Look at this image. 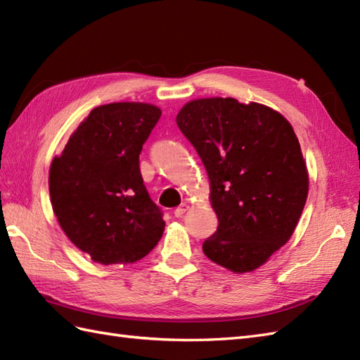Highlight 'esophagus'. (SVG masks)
Wrapping results in <instances>:
<instances>
[{"instance_id": "34e87169", "label": "esophagus", "mask_w": 360, "mask_h": 360, "mask_svg": "<svg viewBox=\"0 0 360 360\" xmlns=\"http://www.w3.org/2000/svg\"><path fill=\"white\" fill-rule=\"evenodd\" d=\"M188 204H181L176 210H174V216H176V218H182L184 216V213H186L187 210H188Z\"/></svg>"}]
</instances>
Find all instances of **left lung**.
Returning a JSON list of instances; mask_svg holds the SVG:
<instances>
[{"label":"left lung","mask_w":360,"mask_h":360,"mask_svg":"<svg viewBox=\"0 0 360 360\" xmlns=\"http://www.w3.org/2000/svg\"><path fill=\"white\" fill-rule=\"evenodd\" d=\"M176 124L202 161L218 230L204 255L233 273L269 261L295 233L308 196V170L291 124L259 103L188 101Z\"/></svg>","instance_id":"obj_1"}]
</instances>
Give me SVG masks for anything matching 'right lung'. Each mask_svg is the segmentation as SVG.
I'll list each match as a JSON object with an SVG mask.
<instances>
[{
	"mask_svg": "<svg viewBox=\"0 0 360 360\" xmlns=\"http://www.w3.org/2000/svg\"><path fill=\"white\" fill-rule=\"evenodd\" d=\"M160 118L161 108L147 103L95 107L50 164L53 213L94 262L133 264L162 236V213L139 170L142 144Z\"/></svg>",
	"mask_w": 360,
	"mask_h": 360,
	"instance_id": "obj_1",
	"label": "right lung"
}]
</instances>
